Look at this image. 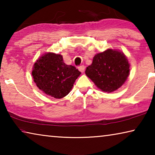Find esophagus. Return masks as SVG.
I'll list each match as a JSON object with an SVG mask.
<instances>
[{
    "mask_svg": "<svg viewBox=\"0 0 155 155\" xmlns=\"http://www.w3.org/2000/svg\"><path fill=\"white\" fill-rule=\"evenodd\" d=\"M85 66H84L83 65H80L79 67H78V70H79V71L81 72H85Z\"/></svg>",
    "mask_w": 155,
    "mask_h": 155,
    "instance_id": "obj_1",
    "label": "esophagus"
}]
</instances>
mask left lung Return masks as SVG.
I'll return each instance as SVG.
<instances>
[{
    "mask_svg": "<svg viewBox=\"0 0 155 155\" xmlns=\"http://www.w3.org/2000/svg\"><path fill=\"white\" fill-rule=\"evenodd\" d=\"M130 73V64L124 52L108 48L96 54L85 74L104 92L117 90L125 83Z\"/></svg>",
    "mask_w": 155,
    "mask_h": 155,
    "instance_id": "8db88e82",
    "label": "left lung"
}]
</instances>
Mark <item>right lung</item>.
I'll return each instance as SVG.
<instances>
[{"mask_svg": "<svg viewBox=\"0 0 155 155\" xmlns=\"http://www.w3.org/2000/svg\"><path fill=\"white\" fill-rule=\"evenodd\" d=\"M81 72L65 64L61 54L47 52L39 57L33 66L32 77L37 87L54 98L67 96Z\"/></svg>", "mask_w": 155, "mask_h": 155, "instance_id": "add662e5", "label": "right lung"}]
</instances>
